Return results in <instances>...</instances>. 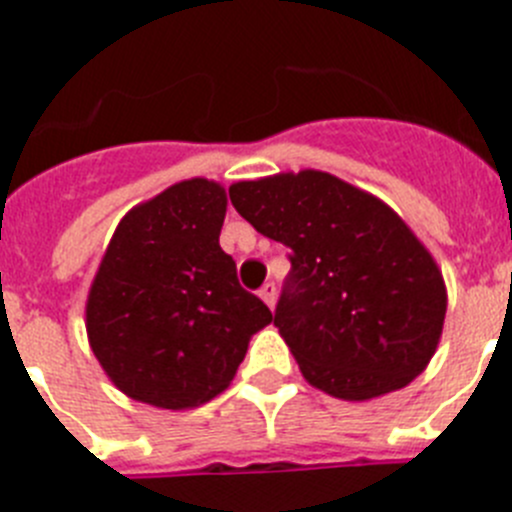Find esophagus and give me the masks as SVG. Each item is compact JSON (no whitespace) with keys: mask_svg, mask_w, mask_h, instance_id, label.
<instances>
[{"mask_svg":"<svg viewBox=\"0 0 512 512\" xmlns=\"http://www.w3.org/2000/svg\"><path fill=\"white\" fill-rule=\"evenodd\" d=\"M259 295H261V300L266 302V305L274 307V302H277V284H274V282H266L264 287L259 289Z\"/></svg>","mask_w":512,"mask_h":512,"instance_id":"34e87169","label":"esophagus"}]
</instances>
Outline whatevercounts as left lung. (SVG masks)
I'll return each mask as SVG.
<instances>
[{
    "label": "left lung",
    "mask_w": 512,
    "mask_h": 512,
    "mask_svg": "<svg viewBox=\"0 0 512 512\" xmlns=\"http://www.w3.org/2000/svg\"><path fill=\"white\" fill-rule=\"evenodd\" d=\"M230 202L289 248L274 325L312 387L372 400L423 372L441 338L446 287L390 207L310 169L233 184Z\"/></svg>",
    "instance_id": "8db88e82"
}]
</instances>
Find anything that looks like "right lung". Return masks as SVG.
<instances>
[{"instance_id":"1","label":"right lung","mask_w":512,"mask_h":512,"mask_svg":"<svg viewBox=\"0 0 512 512\" xmlns=\"http://www.w3.org/2000/svg\"><path fill=\"white\" fill-rule=\"evenodd\" d=\"M225 189L179 182L122 217L87 300L94 356L133 400L197 408L225 390L271 310L220 248Z\"/></svg>"}]
</instances>
